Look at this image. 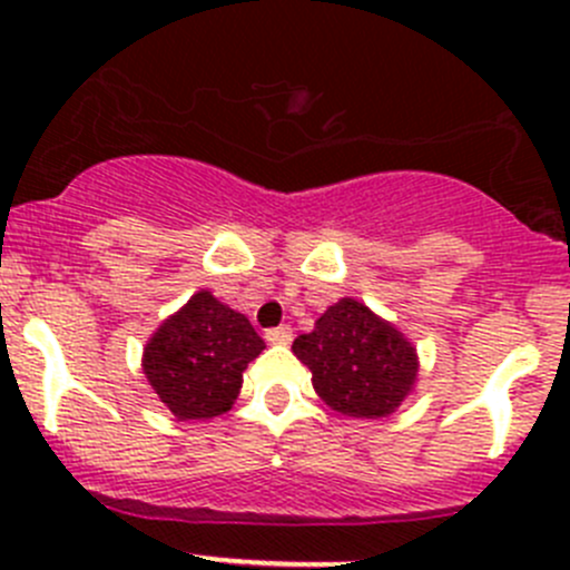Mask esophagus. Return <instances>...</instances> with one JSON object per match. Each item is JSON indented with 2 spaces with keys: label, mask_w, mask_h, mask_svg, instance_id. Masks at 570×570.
<instances>
[{
  "label": "esophagus",
  "mask_w": 570,
  "mask_h": 570,
  "mask_svg": "<svg viewBox=\"0 0 570 570\" xmlns=\"http://www.w3.org/2000/svg\"><path fill=\"white\" fill-rule=\"evenodd\" d=\"M264 338H267L269 344H289L292 338H295V331H292L289 325H281V327H269L267 333H264Z\"/></svg>",
  "instance_id": "esophagus-1"
}]
</instances>
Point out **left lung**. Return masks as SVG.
I'll return each mask as SVG.
<instances>
[{"label":"left lung","instance_id":"left-lung-1","mask_svg":"<svg viewBox=\"0 0 570 570\" xmlns=\"http://www.w3.org/2000/svg\"><path fill=\"white\" fill-rule=\"evenodd\" d=\"M292 353L312 370L325 405L355 419L389 416L419 372L411 342L353 297L327 308L312 333L295 338Z\"/></svg>","mask_w":570,"mask_h":570}]
</instances>
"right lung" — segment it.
<instances>
[{
  "label": "right lung",
  "instance_id": "right-lung-1",
  "mask_svg": "<svg viewBox=\"0 0 570 570\" xmlns=\"http://www.w3.org/2000/svg\"><path fill=\"white\" fill-rule=\"evenodd\" d=\"M262 350L248 317L198 292L159 325L146 344L142 370L174 416L212 419L234 405L245 366Z\"/></svg>",
  "mask_w": 570,
  "mask_h": 570
}]
</instances>
